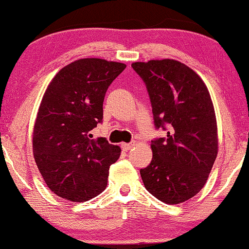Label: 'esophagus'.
Segmentation results:
<instances>
[{
    "label": "esophagus",
    "mask_w": 249,
    "mask_h": 249,
    "mask_svg": "<svg viewBox=\"0 0 249 249\" xmlns=\"http://www.w3.org/2000/svg\"><path fill=\"white\" fill-rule=\"evenodd\" d=\"M134 145H136V142H128V144H126V142H124V144H122V148L124 151H128V150H131V148H132Z\"/></svg>",
    "instance_id": "obj_1"
}]
</instances>
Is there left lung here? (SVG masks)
<instances>
[{"label":"left lung","mask_w":249,"mask_h":249,"mask_svg":"<svg viewBox=\"0 0 249 249\" xmlns=\"http://www.w3.org/2000/svg\"><path fill=\"white\" fill-rule=\"evenodd\" d=\"M150 96L156 128L152 160L142 168L145 188L168 205L193 198L206 184L216 154L218 127L210 92L194 71L174 59L136 62Z\"/></svg>","instance_id":"left-lung-1"}]
</instances>
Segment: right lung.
Segmentation results:
<instances>
[{
	"mask_svg": "<svg viewBox=\"0 0 249 249\" xmlns=\"http://www.w3.org/2000/svg\"><path fill=\"white\" fill-rule=\"evenodd\" d=\"M126 65L82 58L64 67L48 85L33 134L36 165L48 187L61 198L83 202L107 188L108 168L121 147L105 138L91 139L103 119L110 84Z\"/></svg>",
	"mask_w": 249,
	"mask_h": 249,
	"instance_id": "1",
	"label": "right lung"
}]
</instances>
